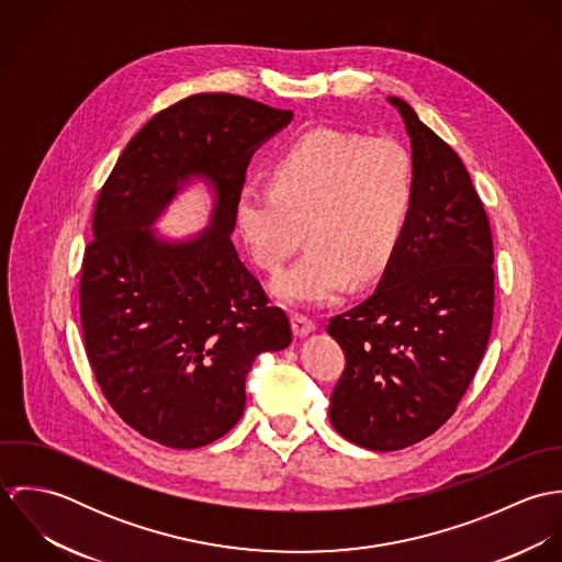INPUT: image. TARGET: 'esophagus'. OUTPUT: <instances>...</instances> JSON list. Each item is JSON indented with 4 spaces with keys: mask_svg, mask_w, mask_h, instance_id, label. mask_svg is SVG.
Returning a JSON list of instances; mask_svg holds the SVG:
<instances>
[{
    "mask_svg": "<svg viewBox=\"0 0 562 562\" xmlns=\"http://www.w3.org/2000/svg\"><path fill=\"white\" fill-rule=\"evenodd\" d=\"M292 328H294L296 337H305L316 328V322L312 321L310 316H305V314H294L292 316Z\"/></svg>",
    "mask_w": 562,
    "mask_h": 562,
    "instance_id": "34e87169",
    "label": "esophagus"
}]
</instances>
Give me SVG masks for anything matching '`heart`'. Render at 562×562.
Instances as JSON below:
<instances>
[{
    "label": "heart",
    "mask_w": 562,
    "mask_h": 562,
    "mask_svg": "<svg viewBox=\"0 0 562 562\" xmlns=\"http://www.w3.org/2000/svg\"><path fill=\"white\" fill-rule=\"evenodd\" d=\"M415 201V164L387 136L314 130L270 166V183H246L236 218L252 259L279 272L303 240L310 250L281 277L274 294L290 305H324L352 281H372L401 246Z\"/></svg>",
    "instance_id": "heart-1"
}]
</instances>
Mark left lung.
<instances>
[{"label":"left lung","mask_w":562,"mask_h":562,"mask_svg":"<svg viewBox=\"0 0 562 562\" xmlns=\"http://www.w3.org/2000/svg\"><path fill=\"white\" fill-rule=\"evenodd\" d=\"M398 108L415 201L376 292L328 321L346 368L328 417L348 441L392 452L441 428L468 392L493 322V240L461 158L413 108Z\"/></svg>","instance_id":"left-lung-1"}]
</instances>
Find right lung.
<instances>
[{
    "label": "right lung",
    "mask_w": 562,
    "mask_h": 562,
    "mask_svg": "<svg viewBox=\"0 0 562 562\" xmlns=\"http://www.w3.org/2000/svg\"><path fill=\"white\" fill-rule=\"evenodd\" d=\"M292 116L240 94L186 97L130 140L99 190L81 261L86 357L121 419L166 448L229 432L255 357L292 341L232 241L250 156ZM192 176L217 192L213 223L192 241H161L146 227Z\"/></svg>",
    "instance_id": "right-lung-1"
}]
</instances>
